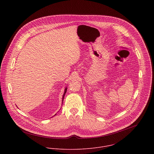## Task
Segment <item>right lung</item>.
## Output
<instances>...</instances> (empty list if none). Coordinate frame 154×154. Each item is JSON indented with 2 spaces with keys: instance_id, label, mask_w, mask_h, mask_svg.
I'll return each mask as SVG.
<instances>
[{
  "instance_id": "1",
  "label": "right lung",
  "mask_w": 154,
  "mask_h": 154,
  "mask_svg": "<svg viewBox=\"0 0 154 154\" xmlns=\"http://www.w3.org/2000/svg\"><path fill=\"white\" fill-rule=\"evenodd\" d=\"M66 91H67V88H66L65 90V92H64V94H63V98H62V101H63V98H64L65 95V94H66ZM55 115H56V114H55Z\"/></svg>"
}]
</instances>
